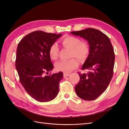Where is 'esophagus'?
Returning a JSON list of instances; mask_svg holds the SVG:
<instances>
[{"mask_svg":"<svg viewBox=\"0 0 129 129\" xmlns=\"http://www.w3.org/2000/svg\"><path fill=\"white\" fill-rule=\"evenodd\" d=\"M69 75V74H68V73H63V77L65 78V77H67V76H68Z\"/></svg>","mask_w":129,"mask_h":129,"instance_id":"34e87169","label":"esophagus"}]
</instances>
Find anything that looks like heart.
Returning <instances> with one entry per match:
<instances>
[{
    "instance_id": "heart-1",
    "label": "heart",
    "mask_w": 129,
    "mask_h": 129,
    "mask_svg": "<svg viewBox=\"0 0 129 129\" xmlns=\"http://www.w3.org/2000/svg\"><path fill=\"white\" fill-rule=\"evenodd\" d=\"M62 46L67 49L70 50V58L76 57L81 62L85 61L90 53L88 44L85 42L76 37L66 36L61 40ZM59 48L56 43H53L49 48V55L53 60H57L59 56ZM78 66V62L76 59H71L67 61H60L55 63L57 70L64 73H69L76 69Z\"/></svg>"
}]
</instances>
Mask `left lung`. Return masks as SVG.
Returning a JSON list of instances; mask_svg holds the SVG:
<instances>
[{
  "label": "left lung",
  "mask_w": 129,
  "mask_h": 129,
  "mask_svg": "<svg viewBox=\"0 0 129 129\" xmlns=\"http://www.w3.org/2000/svg\"><path fill=\"white\" fill-rule=\"evenodd\" d=\"M70 33L85 38L90 47L89 54L82 67L88 72L78 73L80 80L75 91L83 100H95L106 90L113 76L115 53L112 43L107 35L94 28Z\"/></svg>",
  "instance_id": "left-lung-1"
}]
</instances>
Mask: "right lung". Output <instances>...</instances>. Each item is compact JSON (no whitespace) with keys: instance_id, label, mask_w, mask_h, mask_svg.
<instances>
[{"instance_id":"obj_1","label":"right lung","mask_w":129,"mask_h":129,"mask_svg":"<svg viewBox=\"0 0 129 129\" xmlns=\"http://www.w3.org/2000/svg\"><path fill=\"white\" fill-rule=\"evenodd\" d=\"M61 35L35 31L22 38L17 47L15 67L20 83L33 98L41 103L55 98L63 78L61 72L45 75L54 67L49 48Z\"/></svg>"}]
</instances>
